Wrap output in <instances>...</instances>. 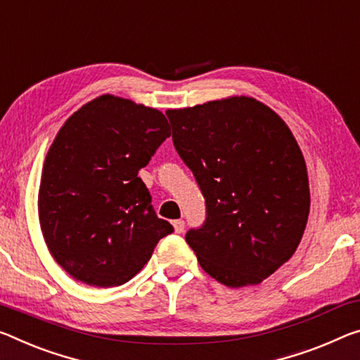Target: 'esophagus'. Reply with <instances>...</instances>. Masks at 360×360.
<instances>
[{
  "mask_svg": "<svg viewBox=\"0 0 360 360\" xmlns=\"http://www.w3.org/2000/svg\"><path fill=\"white\" fill-rule=\"evenodd\" d=\"M173 227H174V231H176V232L181 233V232H184L186 222L182 221V219H176V221H173Z\"/></svg>",
  "mask_w": 360,
  "mask_h": 360,
  "instance_id": "1",
  "label": "esophagus"
}]
</instances>
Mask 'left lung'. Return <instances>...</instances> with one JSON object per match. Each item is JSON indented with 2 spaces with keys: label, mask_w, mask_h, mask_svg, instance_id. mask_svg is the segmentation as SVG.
Returning a JSON list of instances; mask_svg holds the SVG:
<instances>
[{
  "label": "left lung",
  "mask_w": 360,
  "mask_h": 360,
  "mask_svg": "<svg viewBox=\"0 0 360 360\" xmlns=\"http://www.w3.org/2000/svg\"><path fill=\"white\" fill-rule=\"evenodd\" d=\"M167 115L207 205L186 242L226 287L261 283L292 258L306 229L311 195L298 142L272 108L247 96Z\"/></svg>",
  "instance_id": "8db88e82"
}]
</instances>
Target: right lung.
Wrapping results in <instances>:
<instances>
[{
	"label": "right lung",
	"instance_id": "obj_1",
	"mask_svg": "<svg viewBox=\"0 0 360 360\" xmlns=\"http://www.w3.org/2000/svg\"><path fill=\"white\" fill-rule=\"evenodd\" d=\"M169 136L162 112L112 94L59 129L43 165L38 216L51 255L73 278L102 288L127 283L174 231L138 178Z\"/></svg>",
	"mask_w": 360,
	"mask_h": 360
}]
</instances>
